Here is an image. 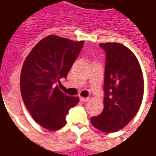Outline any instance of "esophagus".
<instances>
[{"label": "esophagus", "instance_id": "obj_1", "mask_svg": "<svg viewBox=\"0 0 156 156\" xmlns=\"http://www.w3.org/2000/svg\"><path fill=\"white\" fill-rule=\"evenodd\" d=\"M89 100V97H87V98H85V97H80V101H82V102H86Z\"/></svg>", "mask_w": 156, "mask_h": 156}]
</instances>
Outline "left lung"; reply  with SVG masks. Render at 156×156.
I'll use <instances>...</instances> for the list:
<instances>
[{
    "mask_svg": "<svg viewBox=\"0 0 156 156\" xmlns=\"http://www.w3.org/2000/svg\"><path fill=\"white\" fill-rule=\"evenodd\" d=\"M106 53L104 73V108L98 116L91 117L94 128L114 133L124 128L141 107L144 81L139 62L122 44L101 43Z\"/></svg>",
    "mask_w": 156,
    "mask_h": 156,
    "instance_id": "8db88e82",
    "label": "left lung"
}]
</instances>
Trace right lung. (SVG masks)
<instances>
[{"mask_svg": "<svg viewBox=\"0 0 156 156\" xmlns=\"http://www.w3.org/2000/svg\"><path fill=\"white\" fill-rule=\"evenodd\" d=\"M84 41H73L56 35L40 41L23 63L21 92L23 102L34 120L48 130L66 125L69 109L79 102L57 86L66 78Z\"/></svg>", "mask_w": 156, "mask_h": 156, "instance_id": "obj_1", "label": "right lung"}]
</instances>
